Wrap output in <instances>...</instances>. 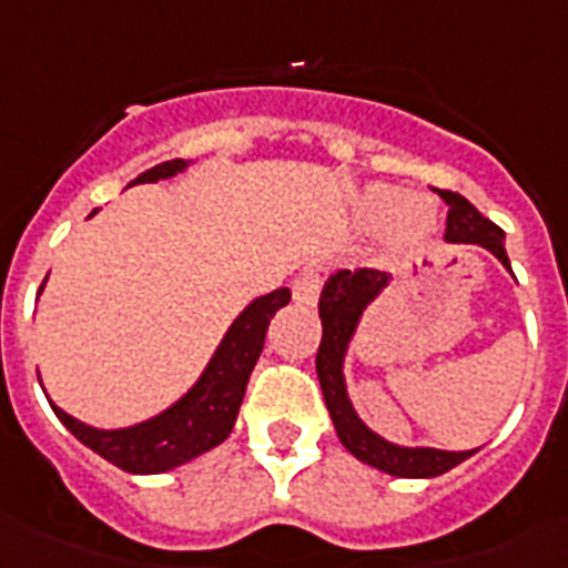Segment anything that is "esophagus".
<instances>
[{
  "label": "esophagus",
  "mask_w": 568,
  "mask_h": 568,
  "mask_svg": "<svg viewBox=\"0 0 568 568\" xmlns=\"http://www.w3.org/2000/svg\"><path fill=\"white\" fill-rule=\"evenodd\" d=\"M292 294L294 303H301V306H315L321 294V276L315 274V271H303V274L294 280Z\"/></svg>",
  "instance_id": "1"
}]
</instances>
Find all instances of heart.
Returning <instances> with one entry per match:
<instances>
[{
	"label": "heart",
	"mask_w": 568,
	"mask_h": 568,
	"mask_svg": "<svg viewBox=\"0 0 568 568\" xmlns=\"http://www.w3.org/2000/svg\"><path fill=\"white\" fill-rule=\"evenodd\" d=\"M359 214L368 226L392 223V241L395 244H415L427 239L436 230V217L427 203L409 200L404 191L388 185H372L359 196Z\"/></svg>",
	"instance_id": "1"
}]
</instances>
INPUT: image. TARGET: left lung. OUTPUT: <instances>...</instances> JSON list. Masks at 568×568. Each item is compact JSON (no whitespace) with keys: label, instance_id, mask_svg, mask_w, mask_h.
<instances>
[{"label":"left lung","instance_id":"8db88e82","mask_svg":"<svg viewBox=\"0 0 568 568\" xmlns=\"http://www.w3.org/2000/svg\"><path fill=\"white\" fill-rule=\"evenodd\" d=\"M439 196L450 205L448 212V230L445 241L450 244H477V247L489 250L507 271H510V258L504 250V230L495 226L489 217L477 212L475 205L468 203L466 196L454 194V191H439ZM392 276L372 267H359V271H336L324 283L321 292L318 315H321V347L315 356V368H318L321 392H324V404L329 409L333 427H336L338 442L354 454L359 463L386 471L395 477H436L459 466L475 450H439V448H409V445H395V442L383 439L374 433L368 424L359 418L354 400L347 395L345 379V359L351 351V342L356 336V327L363 321L365 310L377 301L379 294L388 288Z\"/></svg>","mask_w":568,"mask_h":568}]
</instances>
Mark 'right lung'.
I'll list each match as a JSON object with an SVG mask.
<instances>
[{
    "label": "right lung",
    "instance_id": "add662e5",
    "mask_svg": "<svg viewBox=\"0 0 568 568\" xmlns=\"http://www.w3.org/2000/svg\"><path fill=\"white\" fill-rule=\"evenodd\" d=\"M189 168L191 162H185V159H171V162H162L144 171L129 185L173 180L176 173H185ZM93 214H97V209L91 212V217ZM43 285H47V280H43ZM43 285H40V292H43ZM288 301H292L288 288H276V292L250 301L239 312V318L232 321L230 329L223 333L221 345L214 347L212 359L205 363L203 374L194 379V386L182 397H176L168 409L155 413L153 418H144L132 427L102 430V427L79 422L52 400H49V406L75 439L129 475H162V471L185 466L205 450L217 448L232 433L253 365L265 347L267 324L276 315V310H283Z\"/></svg>",
    "mask_w": 568,
    "mask_h": 568
}]
</instances>
